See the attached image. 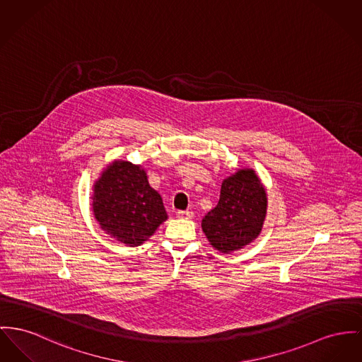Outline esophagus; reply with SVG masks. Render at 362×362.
<instances>
[{
    "label": "esophagus",
    "instance_id": "1",
    "mask_svg": "<svg viewBox=\"0 0 362 362\" xmlns=\"http://www.w3.org/2000/svg\"><path fill=\"white\" fill-rule=\"evenodd\" d=\"M177 217L189 219V218L193 217V213L192 211H177Z\"/></svg>",
    "mask_w": 362,
    "mask_h": 362
}]
</instances>
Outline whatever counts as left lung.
Instances as JSON below:
<instances>
[{"label": "left lung", "instance_id": "obj_1", "mask_svg": "<svg viewBox=\"0 0 362 362\" xmlns=\"http://www.w3.org/2000/svg\"><path fill=\"white\" fill-rule=\"evenodd\" d=\"M266 210L267 194L261 178L254 169H239L223 178L218 204L202 219V230L216 250L230 254L261 235Z\"/></svg>", "mask_w": 362, "mask_h": 362}]
</instances>
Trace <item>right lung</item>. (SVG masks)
I'll return each instance as SVG.
<instances>
[{"label": "right lung", "instance_id": "obj_1", "mask_svg": "<svg viewBox=\"0 0 362 362\" xmlns=\"http://www.w3.org/2000/svg\"><path fill=\"white\" fill-rule=\"evenodd\" d=\"M92 210L100 228L124 245H141L168 219L162 196L141 165L115 159L93 184Z\"/></svg>", "mask_w": 362, "mask_h": 362}]
</instances>
